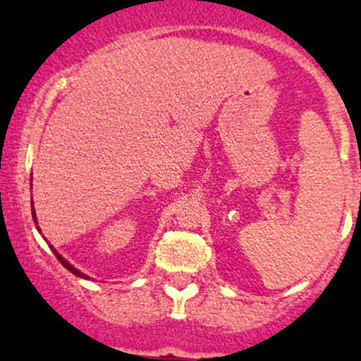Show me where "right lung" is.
<instances>
[{"instance_id": "add662e5", "label": "right lung", "mask_w": 361, "mask_h": 361, "mask_svg": "<svg viewBox=\"0 0 361 361\" xmlns=\"http://www.w3.org/2000/svg\"><path fill=\"white\" fill-rule=\"evenodd\" d=\"M31 204H32V202H31ZM31 211H32V220H35V221H36V214H35V209H31ZM36 228H38V227H36ZM38 231H39V228H38ZM54 253H56L57 260H59V262H61V264H63V265H64V267H66L69 272H73V274H75V276H78V278H87V276H85V274H82V272H80V271H78V269H75V267H73V265H71V264H68V262H66V260H64V258H63V257H61V255H59V253H57V251H56V250H54Z\"/></svg>"}]
</instances>
